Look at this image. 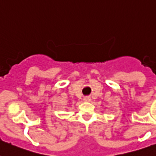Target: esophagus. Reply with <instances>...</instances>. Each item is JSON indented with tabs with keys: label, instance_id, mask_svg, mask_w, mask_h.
Returning <instances> with one entry per match:
<instances>
[{
	"label": "esophagus",
	"instance_id": "1",
	"mask_svg": "<svg viewBox=\"0 0 156 156\" xmlns=\"http://www.w3.org/2000/svg\"><path fill=\"white\" fill-rule=\"evenodd\" d=\"M84 101H88H88H91V98H90L89 97H85V98H84Z\"/></svg>",
	"mask_w": 156,
	"mask_h": 156
}]
</instances>
